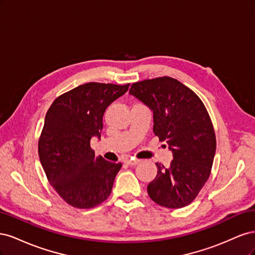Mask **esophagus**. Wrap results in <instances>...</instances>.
I'll list each match as a JSON object with an SVG mask.
<instances>
[{"label":"esophagus","mask_w":255,"mask_h":255,"mask_svg":"<svg viewBox=\"0 0 255 255\" xmlns=\"http://www.w3.org/2000/svg\"><path fill=\"white\" fill-rule=\"evenodd\" d=\"M139 163V159H135V158H127L126 159V164L128 166H135Z\"/></svg>","instance_id":"34e87169"}]
</instances>
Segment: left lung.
Instances as JSON below:
<instances>
[{
  "label": "left lung",
  "mask_w": 255,
  "mask_h": 255,
  "mask_svg": "<svg viewBox=\"0 0 255 255\" xmlns=\"http://www.w3.org/2000/svg\"><path fill=\"white\" fill-rule=\"evenodd\" d=\"M129 94L153 112V132L173 155L169 168L156 164L149 197L167 208L190 204L210 177L216 152L215 130L203 102L169 76L134 83Z\"/></svg>",
  "instance_id": "left-lung-1"
}]
</instances>
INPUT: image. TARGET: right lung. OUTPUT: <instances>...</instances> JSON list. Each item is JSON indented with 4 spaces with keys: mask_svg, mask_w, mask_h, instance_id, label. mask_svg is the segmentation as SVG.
Masks as SVG:
<instances>
[{
    "mask_svg": "<svg viewBox=\"0 0 255 255\" xmlns=\"http://www.w3.org/2000/svg\"><path fill=\"white\" fill-rule=\"evenodd\" d=\"M129 84L87 83L54 100L45 115L38 153L48 181L65 201L92 208L110 197L121 163L96 157L90 146L101 137L103 115Z\"/></svg>",
    "mask_w": 255,
    "mask_h": 255,
    "instance_id": "add662e5",
    "label": "right lung"
}]
</instances>
